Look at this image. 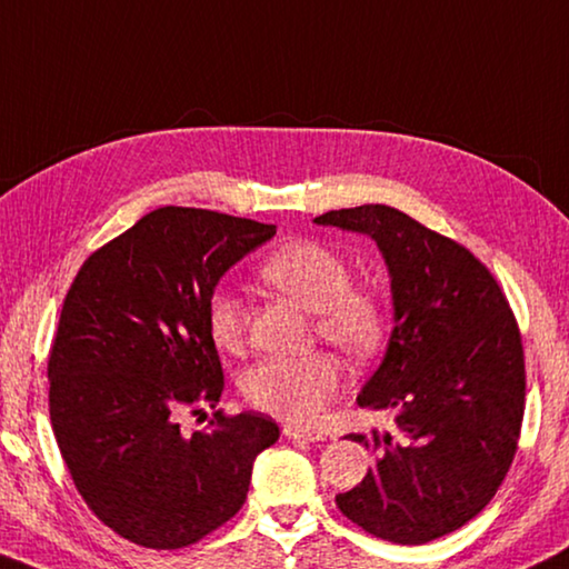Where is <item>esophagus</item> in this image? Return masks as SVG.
Here are the masks:
<instances>
[{
  "label": "esophagus",
  "instance_id": "esophagus-1",
  "mask_svg": "<svg viewBox=\"0 0 569 569\" xmlns=\"http://www.w3.org/2000/svg\"><path fill=\"white\" fill-rule=\"evenodd\" d=\"M283 432L288 438H293V440H306V442H318V440H323L326 436L320 430H313V428H303V426H286L283 428Z\"/></svg>",
  "mask_w": 569,
  "mask_h": 569
}]
</instances>
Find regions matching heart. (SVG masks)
<instances>
[{
  "label": "heart",
  "instance_id": "b5f03b06",
  "mask_svg": "<svg viewBox=\"0 0 569 569\" xmlns=\"http://www.w3.org/2000/svg\"><path fill=\"white\" fill-rule=\"evenodd\" d=\"M258 278L316 313L318 336L353 358L373 356L386 333V313L373 293L350 286L343 256L316 241H291L263 258ZM206 328L223 350H236L246 336V306L229 288L206 298ZM243 396L258 410L291 422H313L343 390V370L326 353L271 356L241 378Z\"/></svg>",
  "mask_w": 569,
  "mask_h": 569
}]
</instances>
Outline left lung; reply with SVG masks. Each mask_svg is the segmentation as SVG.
<instances>
[{
  "instance_id": "1",
  "label": "left lung",
  "mask_w": 569,
  "mask_h": 569,
  "mask_svg": "<svg viewBox=\"0 0 569 569\" xmlns=\"http://www.w3.org/2000/svg\"><path fill=\"white\" fill-rule=\"evenodd\" d=\"M320 226L366 233L386 258L392 330L360 408L396 428L350 432L376 468L336 495L350 522L426 545L470 522L508 475L525 412L518 320L495 276L465 246L383 203L328 211Z\"/></svg>"
}]
</instances>
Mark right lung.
Wrapping results in <instances>:
<instances>
[{
  "mask_svg": "<svg viewBox=\"0 0 569 569\" xmlns=\"http://www.w3.org/2000/svg\"><path fill=\"white\" fill-rule=\"evenodd\" d=\"M276 226L163 206L91 253L71 283L49 353V416L89 510L151 550L199 542L241 510L253 460L278 440L261 412L216 408L219 350L206 298Z\"/></svg>",
  "mask_w": 569,
  "mask_h": 569,
  "instance_id": "1",
  "label": "right lung"
}]
</instances>
